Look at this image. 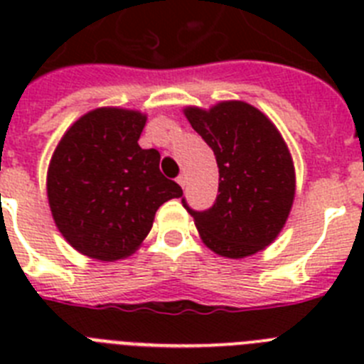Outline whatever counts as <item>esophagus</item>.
Here are the masks:
<instances>
[{
    "instance_id": "1",
    "label": "esophagus",
    "mask_w": 364,
    "mask_h": 364,
    "mask_svg": "<svg viewBox=\"0 0 364 364\" xmlns=\"http://www.w3.org/2000/svg\"><path fill=\"white\" fill-rule=\"evenodd\" d=\"M176 182H178L182 188H186V182H188V178H186V175H178L176 176Z\"/></svg>"
}]
</instances>
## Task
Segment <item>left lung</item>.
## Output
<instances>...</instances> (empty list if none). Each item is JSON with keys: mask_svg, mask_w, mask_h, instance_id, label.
Masks as SVG:
<instances>
[{"mask_svg": "<svg viewBox=\"0 0 364 364\" xmlns=\"http://www.w3.org/2000/svg\"><path fill=\"white\" fill-rule=\"evenodd\" d=\"M189 124L213 149L218 195L210 210L195 211L202 240L222 257L242 259L275 240L295 195L294 162L277 127L244 102H222L210 111L186 109Z\"/></svg>", "mask_w": 364, "mask_h": 364, "instance_id": "obj_1", "label": "left lung"}]
</instances>
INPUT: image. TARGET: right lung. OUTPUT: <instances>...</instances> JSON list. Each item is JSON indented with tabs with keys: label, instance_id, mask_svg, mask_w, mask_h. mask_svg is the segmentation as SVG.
Segmentation results:
<instances>
[{
	"label": "right lung",
	"instance_id": "add662e5",
	"mask_svg": "<svg viewBox=\"0 0 364 364\" xmlns=\"http://www.w3.org/2000/svg\"><path fill=\"white\" fill-rule=\"evenodd\" d=\"M142 112L96 109L74 122L58 144L47 195L58 230L80 253L98 260L131 255L164 202L182 197L160 173V153L142 149Z\"/></svg>",
	"mask_w": 364,
	"mask_h": 364
}]
</instances>
